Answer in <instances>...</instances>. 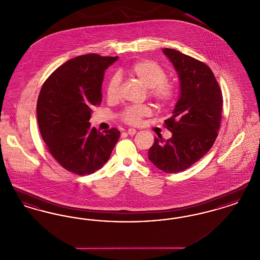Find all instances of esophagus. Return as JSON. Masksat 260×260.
Returning <instances> with one entry per match:
<instances>
[{"instance_id": "34e87169", "label": "esophagus", "mask_w": 260, "mask_h": 260, "mask_svg": "<svg viewBox=\"0 0 260 260\" xmlns=\"http://www.w3.org/2000/svg\"><path fill=\"white\" fill-rule=\"evenodd\" d=\"M136 134V129L135 128H128L127 129V135L128 136H135Z\"/></svg>"}]
</instances>
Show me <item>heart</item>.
Returning a JSON list of instances; mask_svg holds the SVG:
<instances>
[{"mask_svg":"<svg viewBox=\"0 0 260 260\" xmlns=\"http://www.w3.org/2000/svg\"><path fill=\"white\" fill-rule=\"evenodd\" d=\"M128 74L136 78L143 86L148 87L149 96L158 105H170L176 98L177 87L168 81L167 71L158 63L142 59L134 63L127 70ZM120 87V77L113 75L106 85V94L109 100L117 99ZM150 115V109L145 105L128 106L121 112L122 121L129 124H137L142 118Z\"/></svg>","mask_w":260,"mask_h":260,"instance_id":"obj_1","label":"heart"}]
</instances>
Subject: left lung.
<instances>
[{"label":"left lung","mask_w":260,"mask_h":260,"mask_svg":"<svg viewBox=\"0 0 260 260\" xmlns=\"http://www.w3.org/2000/svg\"><path fill=\"white\" fill-rule=\"evenodd\" d=\"M178 74L180 95L165 121L170 139L154 138L148 158L168 173L185 171L212 147L221 124L222 91L210 67L173 49H162Z\"/></svg>","instance_id":"obj_1"}]
</instances>
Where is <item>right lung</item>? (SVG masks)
<instances>
[{
    "label": "right lung",
    "instance_id": "add662e5",
    "mask_svg": "<svg viewBox=\"0 0 260 260\" xmlns=\"http://www.w3.org/2000/svg\"><path fill=\"white\" fill-rule=\"evenodd\" d=\"M118 56L80 55L55 69L41 88L37 101L39 129L51 156L78 175L96 172L109 160L120 132L100 133L88 122L102 100L104 71Z\"/></svg>",
    "mask_w": 260,
    "mask_h": 260
}]
</instances>
